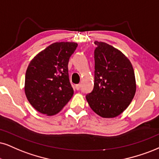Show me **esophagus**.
<instances>
[{"mask_svg": "<svg viewBox=\"0 0 159 159\" xmlns=\"http://www.w3.org/2000/svg\"><path fill=\"white\" fill-rule=\"evenodd\" d=\"M81 89V84H78V85H76V89L80 90Z\"/></svg>", "mask_w": 159, "mask_h": 159, "instance_id": "1", "label": "esophagus"}]
</instances>
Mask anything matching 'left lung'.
I'll list each match as a JSON object with an SVG mask.
<instances>
[{
	"label": "left lung",
	"instance_id": "8db88e82",
	"mask_svg": "<svg viewBox=\"0 0 159 159\" xmlns=\"http://www.w3.org/2000/svg\"><path fill=\"white\" fill-rule=\"evenodd\" d=\"M94 86L86 99L91 108L103 118L121 114L134 99L136 90L132 64L111 45L95 41Z\"/></svg>",
	"mask_w": 159,
	"mask_h": 159
}]
</instances>
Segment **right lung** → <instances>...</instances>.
<instances>
[{
    "label": "right lung",
    "instance_id": "add662e5",
    "mask_svg": "<svg viewBox=\"0 0 159 159\" xmlns=\"http://www.w3.org/2000/svg\"><path fill=\"white\" fill-rule=\"evenodd\" d=\"M77 46L73 42L54 43L29 63L25 72V93L38 112L55 115L73 96L68 65Z\"/></svg>",
    "mask_w": 159,
    "mask_h": 159
}]
</instances>
